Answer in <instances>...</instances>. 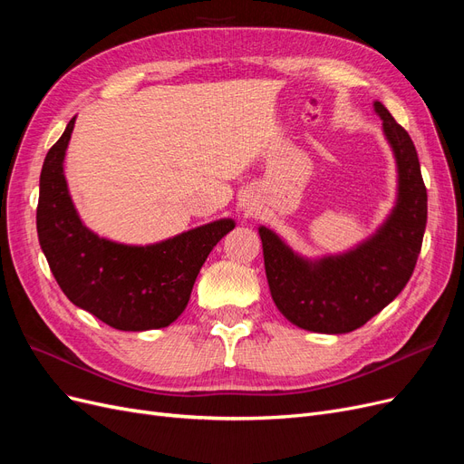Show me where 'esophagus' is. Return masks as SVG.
<instances>
[{
    "mask_svg": "<svg viewBox=\"0 0 464 464\" xmlns=\"http://www.w3.org/2000/svg\"><path fill=\"white\" fill-rule=\"evenodd\" d=\"M247 209H249V207H247Z\"/></svg>",
    "mask_w": 464,
    "mask_h": 464,
    "instance_id": "obj_1",
    "label": "esophagus"
}]
</instances>
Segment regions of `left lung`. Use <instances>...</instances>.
<instances>
[{
  "mask_svg": "<svg viewBox=\"0 0 464 464\" xmlns=\"http://www.w3.org/2000/svg\"><path fill=\"white\" fill-rule=\"evenodd\" d=\"M397 165V199L388 218L359 246L309 259L266 227H259L270 295L292 324L321 334L361 328L401 294L419 253L428 196L417 150L390 111L374 102Z\"/></svg>",
  "mask_w": 464,
  "mask_h": 464,
  "instance_id": "obj_1",
  "label": "left lung"
}]
</instances>
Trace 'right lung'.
<instances>
[{
    "label": "right lung",
    "instance_id": "1",
    "mask_svg": "<svg viewBox=\"0 0 464 464\" xmlns=\"http://www.w3.org/2000/svg\"><path fill=\"white\" fill-rule=\"evenodd\" d=\"M74 121L44 159L36 209L42 251L76 307L117 330L165 328L184 313L205 259L236 222L220 218L150 246L100 237L78 217L63 170Z\"/></svg>",
    "mask_w": 464,
    "mask_h": 464
}]
</instances>
